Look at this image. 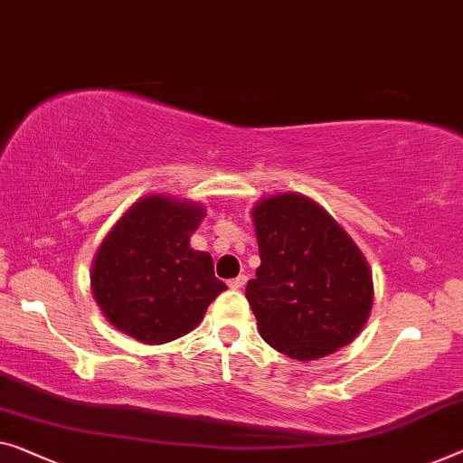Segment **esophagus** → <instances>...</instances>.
Listing matches in <instances>:
<instances>
[{
  "label": "esophagus",
  "mask_w": 463,
  "mask_h": 463,
  "mask_svg": "<svg viewBox=\"0 0 463 463\" xmlns=\"http://www.w3.org/2000/svg\"><path fill=\"white\" fill-rule=\"evenodd\" d=\"M246 281H248V277L246 275H240V277H236V279L230 281V288L232 289H241V288L246 286Z\"/></svg>",
  "instance_id": "1"
}]
</instances>
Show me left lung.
<instances>
[{"label":"left lung","instance_id":"1","mask_svg":"<svg viewBox=\"0 0 463 463\" xmlns=\"http://www.w3.org/2000/svg\"><path fill=\"white\" fill-rule=\"evenodd\" d=\"M252 223L260 267L246 298L260 337L300 362L352 344L371 317L374 286L350 233L298 192L260 198Z\"/></svg>","mask_w":463,"mask_h":463}]
</instances>
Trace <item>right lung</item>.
Masks as SVG:
<instances>
[{"instance_id":"1","label":"right lung","mask_w":463,"mask_h":463,"mask_svg":"<svg viewBox=\"0 0 463 463\" xmlns=\"http://www.w3.org/2000/svg\"><path fill=\"white\" fill-rule=\"evenodd\" d=\"M204 207L188 198L146 194L111 227L92 259L90 289L103 317L140 344L186 335L227 286L209 252L190 236Z\"/></svg>"}]
</instances>
